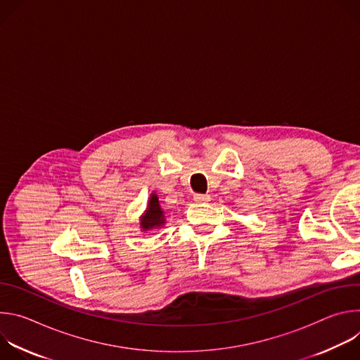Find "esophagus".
Segmentation results:
<instances>
[{"label": "esophagus", "mask_w": 360, "mask_h": 360, "mask_svg": "<svg viewBox=\"0 0 360 360\" xmlns=\"http://www.w3.org/2000/svg\"><path fill=\"white\" fill-rule=\"evenodd\" d=\"M193 200H195V202H199V203H205V202H210V200H211V196H210V195L198 193V195L193 196Z\"/></svg>", "instance_id": "obj_1"}]
</instances>
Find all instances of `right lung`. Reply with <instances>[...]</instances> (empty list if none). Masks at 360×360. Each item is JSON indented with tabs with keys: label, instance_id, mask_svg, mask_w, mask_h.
<instances>
[{
	"label": "right lung",
	"instance_id": "1",
	"mask_svg": "<svg viewBox=\"0 0 360 360\" xmlns=\"http://www.w3.org/2000/svg\"><path fill=\"white\" fill-rule=\"evenodd\" d=\"M165 224H167L165 212L161 207L158 195L155 192H152L146 203V210L139 218V228L142 232H146L152 229L164 228Z\"/></svg>",
	"mask_w": 360,
	"mask_h": 360
}]
</instances>
